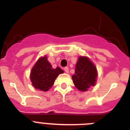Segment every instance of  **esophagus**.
Listing matches in <instances>:
<instances>
[{"mask_svg": "<svg viewBox=\"0 0 130 130\" xmlns=\"http://www.w3.org/2000/svg\"><path fill=\"white\" fill-rule=\"evenodd\" d=\"M64 71H65V72H66V73H69V69H68V67H65V68H64Z\"/></svg>", "mask_w": 130, "mask_h": 130, "instance_id": "obj_1", "label": "esophagus"}]
</instances>
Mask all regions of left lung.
Here are the masks:
<instances>
[{
    "instance_id": "obj_1",
    "label": "left lung",
    "mask_w": 130,
    "mask_h": 130,
    "mask_svg": "<svg viewBox=\"0 0 130 130\" xmlns=\"http://www.w3.org/2000/svg\"><path fill=\"white\" fill-rule=\"evenodd\" d=\"M75 71V73L72 75V80L78 90L87 91L88 88L96 85L97 69L88 57H79Z\"/></svg>"
}]
</instances>
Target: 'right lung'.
<instances>
[{
    "instance_id": "add662e5",
    "label": "right lung",
    "mask_w": 130,
    "mask_h": 130,
    "mask_svg": "<svg viewBox=\"0 0 130 130\" xmlns=\"http://www.w3.org/2000/svg\"><path fill=\"white\" fill-rule=\"evenodd\" d=\"M64 71L59 67L53 69L46 56L38 60L30 72V80L34 88L46 92L54 85L55 79Z\"/></svg>"
}]
</instances>
